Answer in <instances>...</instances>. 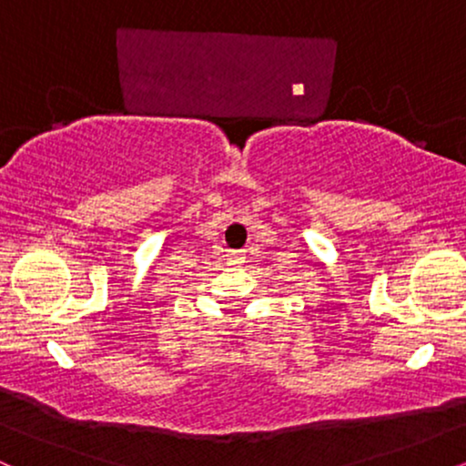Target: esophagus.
I'll use <instances>...</instances> for the list:
<instances>
[{"label": "esophagus", "instance_id": "34e87169", "mask_svg": "<svg viewBox=\"0 0 466 466\" xmlns=\"http://www.w3.org/2000/svg\"><path fill=\"white\" fill-rule=\"evenodd\" d=\"M229 263H232V265L245 263V251L243 249H234L232 254H229Z\"/></svg>", "mask_w": 466, "mask_h": 466}]
</instances>
